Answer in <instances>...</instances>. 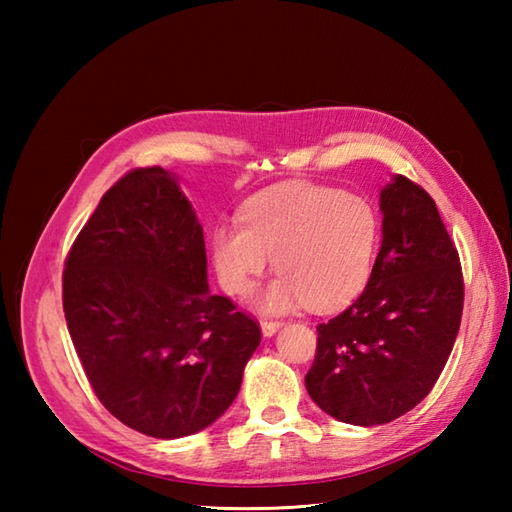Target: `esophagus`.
<instances>
[{"mask_svg":"<svg viewBox=\"0 0 512 512\" xmlns=\"http://www.w3.org/2000/svg\"><path fill=\"white\" fill-rule=\"evenodd\" d=\"M259 325H262V334L264 336H273V334H277L281 330V325H284V323L273 321V319H262V323H259Z\"/></svg>","mask_w":512,"mask_h":512,"instance_id":"1","label":"esophagus"}]
</instances>
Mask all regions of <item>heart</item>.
<instances>
[{"mask_svg": "<svg viewBox=\"0 0 512 512\" xmlns=\"http://www.w3.org/2000/svg\"><path fill=\"white\" fill-rule=\"evenodd\" d=\"M380 246V215L363 195L319 184H277L246 200L239 224L217 226L211 257L220 286L246 297L270 259L281 275L257 297L264 312H332L365 290Z\"/></svg>", "mask_w": 512, "mask_h": 512, "instance_id": "b5f03b06", "label": "heart"}]
</instances>
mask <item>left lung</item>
I'll return each instance as SVG.
<instances>
[{
	"instance_id": "1",
	"label": "left lung",
	"mask_w": 512,
	"mask_h": 512,
	"mask_svg": "<svg viewBox=\"0 0 512 512\" xmlns=\"http://www.w3.org/2000/svg\"><path fill=\"white\" fill-rule=\"evenodd\" d=\"M383 242L363 295L319 323L310 398L328 416L374 427L429 394L460 330V257L431 195L405 176L380 189Z\"/></svg>"
}]
</instances>
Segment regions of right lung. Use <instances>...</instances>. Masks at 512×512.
<instances>
[{"mask_svg": "<svg viewBox=\"0 0 512 512\" xmlns=\"http://www.w3.org/2000/svg\"><path fill=\"white\" fill-rule=\"evenodd\" d=\"M63 312L105 409L162 440L220 418L262 341L257 321L211 295L202 224L162 167L103 195L65 262Z\"/></svg>", "mask_w": 512, "mask_h": 512, "instance_id": "add662e5", "label": "right lung"}]
</instances>
